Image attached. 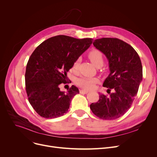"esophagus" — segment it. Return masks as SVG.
Segmentation results:
<instances>
[{
  "label": "esophagus",
  "instance_id": "34e87169",
  "mask_svg": "<svg viewBox=\"0 0 157 157\" xmlns=\"http://www.w3.org/2000/svg\"><path fill=\"white\" fill-rule=\"evenodd\" d=\"M80 93L81 94H86L88 93V91H87V90H80Z\"/></svg>",
  "mask_w": 157,
  "mask_h": 157
}]
</instances>
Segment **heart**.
Here are the masks:
<instances>
[{
	"label": "heart",
	"instance_id": "obj_1",
	"mask_svg": "<svg viewBox=\"0 0 157 157\" xmlns=\"http://www.w3.org/2000/svg\"><path fill=\"white\" fill-rule=\"evenodd\" d=\"M88 59L91 62L97 67H101L104 63L103 55L101 51L98 49H92L88 55ZM79 61L76 60L72 65V70L76 71L78 67ZM98 82V79L95 77H82L78 78L76 81V84L79 87L85 90H91L94 88V86Z\"/></svg>",
	"mask_w": 157,
	"mask_h": 157
}]
</instances>
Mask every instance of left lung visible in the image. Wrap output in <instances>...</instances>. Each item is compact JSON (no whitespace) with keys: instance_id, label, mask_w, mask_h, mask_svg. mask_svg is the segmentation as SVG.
I'll use <instances>...</instances> for the list:
<instances>
[{"instance_id":"1","label":"left lung","mask_w":157,"mask_h":157,"mask_svg":"<svg viewBox=\"0 0 157 157\" xmlns=\"http://www.w3.org/2000/svg\"><path fill=\"white\" fill-rule=\"evenodd\" d=\"M93 44L109 61L110 73L103 86L108 88L109 95L100 94L90 109L101 119H117L129 109L137 94L143 79L141 61L135 49L119 39H97Z\"/></svg>"}]
</instances>
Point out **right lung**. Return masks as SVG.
I'll return each instance as SVG.
<instances>
[{"label": "right lung", "instance_id": "right-lung-1", "mask_svg": "<svg viewBox=\"0 0 157 157\" xmlns=\"http://www.w3.org/2000/svg\"><path fill=\"white\" fill-rule=\"evenodd\" d=\"M92 42V38L56 36L44 40L32 53L25 75V89L30 104L40 117L55 118L68 111L79 90L72 85L65 93L60 85L67 83V72Z\"/></svg>", "mask_w": 157, "mask_h": 157}]
</instances>
